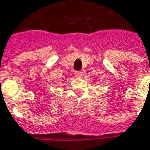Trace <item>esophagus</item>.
Here are the masks:
<instances>
[{"mask_svg":"<svg viewBox=\"0 0 150 150\" xmlns=\"http://www.w3.org/2000/svg\"><path fill=\"white\" fill-rule=\"evenodd\" d=\"M75 75H76L77 78H81L83 74H82V71H76L75 72Z\"/></svg>","mask_w":150,"mask_h":150,"instance_id":"esophagus-1","label":"esophagus"}]
</instances>
